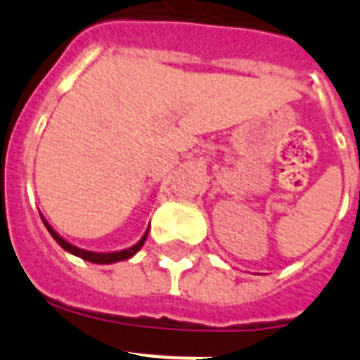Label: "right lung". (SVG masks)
Instances as JSON below:
<instances>
[{
  "label": "right lung",
  "mask_w": 360,
  "mask_h": 360,
  "mask_svg": "<svg viewBox=\"0 0 360 360\" xmlns=\"http://www.w3.org/2000/svg\"><path fill=\"white\" fill-rule=\"evenodd\" d=\"M44 225H46V229H49V232L52 234L53 240L57 241V243L61 245L63 249L68 250V252L75 254V256L82 257V259H86V262L90 263H101V265H104V263H117V262H122V259H128V257H131L133 254H136L139 250L142 249V245H144L146 238H148V232H146L144 236H142V240L139 241L136 245H133V247H129V249L126 250H120V252H108V254H97V252H90V250H82V249H77V247H73V245H70L68 241L63 240L59 234H57L56 231H53L52 227H50L46 221H44Z\"/></svg>",
  "instance_id": "right-lung-1"
}]
</instances>
